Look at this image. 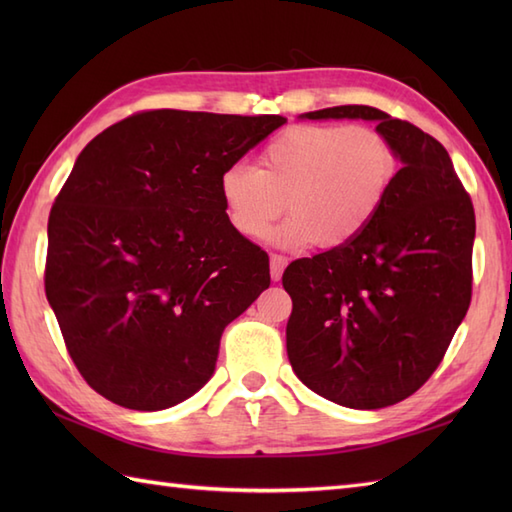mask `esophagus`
<instances>
[{
	"label": "esophagus",
	"mask_w": 512,
	"mask_h": 512,
	"mask_svg": "<svg viewBox=\"0 0 512 512\" xmlns=\"http://www.w3.org/2000/svg\"><path fill=\"white\" fill-rule=\"evenodd\" d=\"M288 264V259L284 255H270V277H273V281H279L281 279V273H284V268Z\"/></svg>",
	"instance_id": "34e87169"
}]
</instances>
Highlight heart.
<instances>
[{
    "label": "heart",
    "instance_id": "1",
    "mask_svg": "<svg viewBox=\"0 0 512 512\" xmlns=\"http://www.w3.org/2000/svg\"><path fill=\"white\" fill-rule=\"evenodd\" d=\"M396 171V149L374 127L292 125L262 149L259 169L224 167L217 189L237 235L266 237L288 204L292 215L273 233L275 242L332 250L356 242L376 220Z\"/></svg>",
    "mask_w": 512,
    "mask_h": 512
}]
</instances>
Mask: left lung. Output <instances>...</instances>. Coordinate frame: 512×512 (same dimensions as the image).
<instances>
[{
	"mask_svg": "<svg viewBox=\"0 0 512 512\" xmlns=\"http://www.w3.org/2000/svg\"><path fill=\"white\" fill-rule=\"evenodd\" d=\"M376 121L402 167L383 209L350 246L292 262L286 350L314 394L383 409L442 363L471 303L475 211L436 138L369 105L303 114Z\"/></svg>",
	"mask_w": 512,
	"mask_h": 512,
	"instance_id": "obj_1",
	"label": "left lung"
}]
</instances>
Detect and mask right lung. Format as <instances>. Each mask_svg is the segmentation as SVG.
Returning a JSON list of instances; mask_svg holds the SVG:
<instances>
[{"instance_id": "obj_1", "label": "right lung", "mask_w": 512, "mask_h": 512, "mask_svg": "<svg viewBox=\"0 0 512 512\" xmlns=\"http://www.w3.org/2000/svg\"><path fill=\"white\" fill-rule=\"evenodd\" d=\"M284 116L149 110L90 140L48 220L46 297L68 354L116 405L160 411L213 376L222 332L270 286L217 180Z\"/></svg>"}]
</instances>
